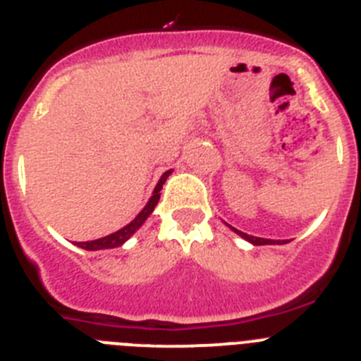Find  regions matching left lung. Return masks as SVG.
<instances>
[{"label":"left lung","instance_id":"8db88e82","mask_svg":"<svg viewBox=\"0 0 361 361\" xmlns=\"http://www.w3.org/2000/svg\"><path fill=\"white\" fill-rule=\"evenodd\" d=\"M230 228H232L233 232L237 233V235H241L243 239H246V241H250L252 245H255V246H261V245H286V243H290V241H274V239H262V237H253V235H248V233L241 232V230L233 228V226H230Z\"/></svg>","mask_w":361,"mask_h":361}]
</instances>
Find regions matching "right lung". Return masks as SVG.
Instances as JSON below:
<instances>
[{
    "instance_id": "add662e5",
    "label": "right lung",
    "mask_w": 361,
    "mask_h": 361,
    "mask_svg": "<svg viewBox=\"0 0 361 361\" xmlns=\"http://www.w3.org/2000/svg\"><path fill=\"white\" fill-rule=\"evenodd\" d=\"M169 174H171V171H167V173L161 174L160 181H158V185L154 187V192H152L151 200L147 201V204L144 207V210H142L138 216L135 217V219L129 223V225H126L124 228H120L118 232L115 233H109V235L106 237H100V239H95V241H86V243H77V246H80V248L84 250H92V252H95V250H108V248H116V246L124 245L126 241H128L129 237L133 235V233L136 232V230L140 228L142 225L145 223V219H147L149 216H151V212L154 210V207L158 204V201H160V190L161 187H164L165 180L169 178Z\"/></svg>"
}]
</instances>
